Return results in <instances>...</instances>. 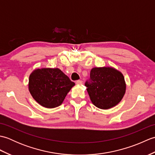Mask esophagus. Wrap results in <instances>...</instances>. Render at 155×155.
<instances>
[{"label": "esophagus", "mask_w": 155, "mask_h": 155, "mask_svg": "<svg viewBox=\"0 0 155 155\" xmlns=\"http://www.w3.org/2000/svg\"><path fill=\"white\" fill-rule=\"evenodd\" d=\"M76 84H83V81H81V80H78L76 81Z\"/></svg>", "instance_id": "1"}]
</instances>
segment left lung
Returning a JSON list of instances; mask_svg holds the SVG:
<instances>
[{"instance_id":"left-lung-1","label":"left lung","mask_w":155,"mask_h":155,"mask_svg":"<svg viewBox=\"0 0 155 155\" xmlns=\"http://www.w3.org/2000/svg\"><path fill=\"white\" fill-rule=\"evenodd\" d=\"M84 84L92 103L101 109L116 106L126 90L123 75L111 67L93 68Z\"/></svg>"}]
</instances>
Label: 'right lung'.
<instances>
[{
	"instance_id": "add662e5",
	"label": "right lung",
	"mask_w": 155,
	"mask_h": 155,
	"mask_svg": "<svg viewBox=\"0 0 155 155\" xmlns=\"http://www.w3.org/2000/svg\"><path fill=\"white\" fill-rule=\"evenodd\" d=\"M74 85L58 68H38L29 77V91L34 99L46 108L60 106Z\"/></svg>"
}]
</instances>
